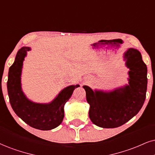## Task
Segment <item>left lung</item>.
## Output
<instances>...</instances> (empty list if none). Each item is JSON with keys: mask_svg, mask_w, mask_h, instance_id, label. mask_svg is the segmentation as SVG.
<instances>
[{"mask_svg": "<svg viewBox=\"0 0 155 155\" xmlns=\"http://www.w3.org/2000/svg\"><path fill=\"white\" fill-rule=\"evenodd\" d=\"M129 68V85L111 92L93 91L84 85L90 105L91 121L102 128L121 127L138 114L144 104L147 87V68L138 50L130 48L124 54Z\"/></svg>", "mask_w": 155, "mask_h": 155, "instance_id": "1", "label": "left lung"}]
</instances>
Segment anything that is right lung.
I'll use <instances>...</instances> for the list:
<instances>
[{
	"label": "right lung",
	"instance_id": "1",
	"mask_svg": "<svg viewBox=\"0 0 155 155\" xmlns=\"http://www.w3.org/2000/svg\"><path fill=\"white\" fill-rule=\"evenodd\" d=\"M31 48L24 47L17 52L10 67L7 81L9 101L16 115L30 127L39 130H51L58 127L64 118V106L79 85H70L59 93L49 104L32 102L24 94L21 86L23 61Z\"/></svg>",
	"mask_w": 155,
	"mask_h": 155
}]
</instances>
